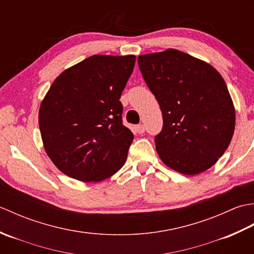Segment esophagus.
I'll return each instance as SVG.
<instances>
[{"mask_svg": "<svg viewBox=\"0 0 254 254\" xmlns=\"http://www.w3.org/2000/svg\"><path fill=\"white\" fill-rule=\"evenodd\" d=\"M135 131L138 133V134H143L145 132V127L143 126V124H138V126L135 127Z\"/></svg>", "mask_w": 254, "mask_h": 254, "instance_id": "1", "label": "esophagus"}]
</instances>
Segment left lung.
<instances>
[{
    "label": "left lung",
    "mask_w": 254,
    "mask_h": 254,
    "mask_svg": "<svg viewBox=\"0 0 254 254\" xmlns=\"http://www.w3.org/2000/svg\"><path fill=\"white\" fill-rule=\"evenodd\" d=\"M137 62L163 113L155 136L160 159L189 176L207 170L234 135L235 108L225 80L206 62L175 49L139 56Z\"/></svg>",
    "instance_id": "8db88e82"
}]
</instances>
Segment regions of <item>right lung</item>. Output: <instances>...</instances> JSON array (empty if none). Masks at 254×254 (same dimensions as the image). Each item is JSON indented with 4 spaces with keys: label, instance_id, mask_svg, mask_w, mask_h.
<instances>
[{
    "label": "right lung",
    "instance_id": "add662e5",
    "mask_svg": "<svg viewBox=\"0 0 254 254\" xmlns=\"http://www.w3.org/2000/svg\"><path fill=\"white\" fill-rule=\"evenodd\" d=\"M135 56H91L59 75L39 110L45 149L63 174L97 182L122 168L134 135L123 126L122 91Z\"/></svg>",
    "mask_w": 254,
    "mask_h": 254
}]
</instances>
